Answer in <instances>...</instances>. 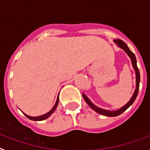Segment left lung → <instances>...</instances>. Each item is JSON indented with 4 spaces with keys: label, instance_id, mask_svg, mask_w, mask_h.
<instances>
[{
    "label": "left lung",
    "instance_id": "8db88e82",
    "mask_svg": "<svg viewBox=\"0 0 150 150\" xmlns=\"http://www.w3.org/2000/svg\"><path fill=\"white\" fill-rule=\"evenodd\" d=\"M114 42L116 43V44H117V45L120 47V48H122V49L125 50V52L128 54V56H129L130 58H131V59H132V66H133V68H134V70H135V74H136V88H135V91H134V95L132 96V98L130 99L129 102H128V103L125 105V106H123L122 108H120V110H116V111H110V110H103V109H101V108L97 107L96 105H94L93 103L89 100V98H88V97L84 95V94H83V98H84V100H85L86 103H88V105H89L92 110H94L96 112L99 113V114L104 115V116H106V117H117V116H119L120 114H121L122 112H125V110H127L130 105H132V104H133V103H134V100H135V98H136L138 92H139V82H140V74H139V68H138V67H137L136 58H135L134 54L129 49V47H127V45H126L123 40L117 39V40H114Z\"/></svg>",
    "mask_w": 150,
    "mask_h": 150
}]
</instances>
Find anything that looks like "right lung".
<instances>
[{
    "label": "right lung",
    "instance_id": "add662e5",
    "mask_svg": "<svg viewBox=\"0 0 150 150\" xmlns=\"http://www.w3.org/2000/svg\"><path fill=\"white\" fill-rule=\"evenodd\" d=\"M58 104H59V96H58V98H57V101H56V103H55V104H54V107L52 108V110H50L48 112H47V113H45V114L42 115V116H40V117H30V116H28V115L25 114V113H24V114H25V116L27 117L28 119L31 120H35V121L44 120L48 118V117H49L52 113H53V112H54V110H55V109L57 108V106H58Z\"/></svg>",
    "mask_w": 150,
    "mask_h": 150
}]
</instances>
